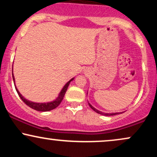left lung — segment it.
I'll return each mask as SVG.
<instances>
[{
  "instance_id": "left-lung-1",
  "label": "left lung",
  "mask_w": 157,
  "mask_h": 157,
  "mask_svg": "<svg viewBox=\"0 0 157 157\" xmlns=\"http://www.w3.org/2000/svg\"><path fill=\"white\" fill-rule=\"evenodd\" d=\"M89 105L90 107H91V109L94 110V111H95V112H97V113H100V114H102V115H105V116H113V115H116V114H119V113H122L121 112H116V113H105V112H102V111H99V110H97V109H95L94 106H92L91 105V104L89 102Z\"/></svg>"
}]
</instances>
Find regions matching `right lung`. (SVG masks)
Listing matches in <instances>:
<instances>
[{"label": "right lung", "mask_w": 157, "mask_h": 157, "mask_svg": "<svg viewBox=\"0 0 157 157\" xmlns=\"http://www.w3.org/2000/svg\"><path fill=\"white\" fill-rule=\"evenodd\" d=\"M12 70H13V69H12ZM12 78H13L14 83H15V89H16V91H17V94H18L19 97H21V100H22L27 105L29 106V107L32 108V109L36 110V111H51V110H53V109H56V108H57V106L60 105V102H62L63 99L65 94H66V91H67V89H68V86H69L70 82H71V81H72L74 79H75V77L71 78V80L68 81V82H67L66 84H65V86H63V89H61L60 92L59 93L58 97H57V98L55 99V100H54L53 101L48 102H32V101H30V100H27V99L25 98V97H23V95L19 92L18 89H17V87H16V86H15V77H14V75H13V71H12Z\"/></svg>", "instance_id": "add662e5"}]
</instances>
